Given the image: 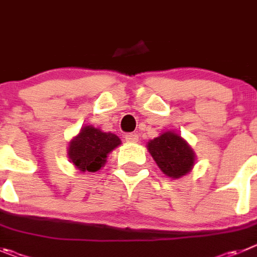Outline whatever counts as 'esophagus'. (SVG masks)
I'll list each match as a JSON object with an SVG mask.
<instances>
[{
    "mask_svg": "<svg viewBox=\"0 0 257 257\" xmlns=\"http://www.w3.org/2000/svg\"><path fill=\"white\" fill-rule=\"evenodd\" d=\"M138 140H140V136H138V134H136V133L125 134V141H126V142L136 143V142H138Z\"/></svg>",
    "mask_w": 257,
    "mask_h": 257,
    "instance_id": "1",
    "label": "esophagus"
}]
</instances>
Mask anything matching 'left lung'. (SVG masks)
Listing matches in <instances>:
<instances>
[{"label":"left lung","mask_w":257,"mask_h":257,"mask_svg":"<svg viewBox=\"0 0 257 257\" xmlns=\"http://www.w3.org/2000/svg\"><path fill=\"white\" fill-rule=\"evenodd\" d=\"M147 150L161 172L169 178L179 179L191 172L196 154L180 134L173 131L163 132L147 143Z\"/></svg>","instance_id":"1"}]
</instances>
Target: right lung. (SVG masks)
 I'll return each instance as SVG.
<instances>
[{
  "instance_id": "right-lung-1",
  "label": "right lung",
  "mask_w": 257,
  "mask_h": 257,
  "mask_svg": "<svg viewBox=\"0 0 257 257\" xmlns=\"http://www.w3.org/2000/svg\"><path fill=\"white\" fill-rule=\"evenodd\" d=\"M120 145L121 141L116 134L84 125L69 142L68 157L80 172L94 173L105 165L107 155Z\"/></svg>"
}]
</instances>
